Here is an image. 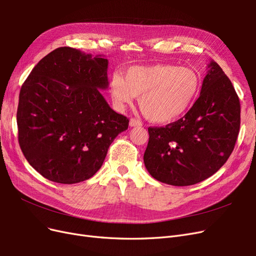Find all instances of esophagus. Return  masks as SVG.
Masks as SVG:
<instances>
[{
	"label": "esophagus",
	"instance_id": "1",
	"mask_svg": "<svg viewBox=\"0 0 256 256\" xmlns=\"http://www.w3.org/2000/svg\"><path fill=\"white\" fill-rule=\"evenodd\" d=\"M129 126L130 127H140V126H142V122L136 118H130Z\"/></svg>",
	"mask_w": 256,
	"mask_h": 256
}]
</instances>
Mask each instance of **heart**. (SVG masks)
Here are the masks:
<instances>
[{
	"label": "heart",
	"mask_w": 256,
	"mask_h": 256,
	"mask_svg": "<svg viewBox=\"0 0 256 256\" xmlns=\"http://www.w3.org/2000/svg\"><path fill=\"white\" fill-rule=\"evenodd\" d=\"M202 80L194 69L168 64L134 66L122 76L114 74L110 80V96L116 109L122 111L134 97L143 114L152 122H172L194 104Z\"/></svg>",
	"instance_id": "b5f03b06"
}]
</instances>
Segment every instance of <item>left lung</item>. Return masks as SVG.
<instances>
[{
    "label": "left lung",
    "mask_w": 256,
    "mask_h": 256,
    "mask_svg": "<svg viewBox=\"0 0 256 256\" xmlns=\"http://www.w3.org/2000/svg\"><path fill=\"white\" fill-rule=\"evenodd\" d=\"M240 102L228 76L214 60L207 64L198 99L182 118L148 128L144 152L148 173L161 182L190 186L226 164L237 140Z\"/></svg>",
    "instance_id": "left-lung-1"
}]
</instances>
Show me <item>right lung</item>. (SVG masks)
<instances>
[{
	"instance_id": "right-lung-1",
	"label": "right lung",
	"mask_w": 256,
	"mask_h": 256,
	"mask_svg": "<svg viewBox=\"0 0 256 256\" xmlns=\"http://www.w3.org/2000/svg\"><path fill=\"white\" fill-rule=\"evenodd\" d=\"M108 60L60 47L33 68L23 83L17 111L24 157L47 180L72 184L94 176L129 120L111 109Z\"/></svg>"
}]
</instances>
